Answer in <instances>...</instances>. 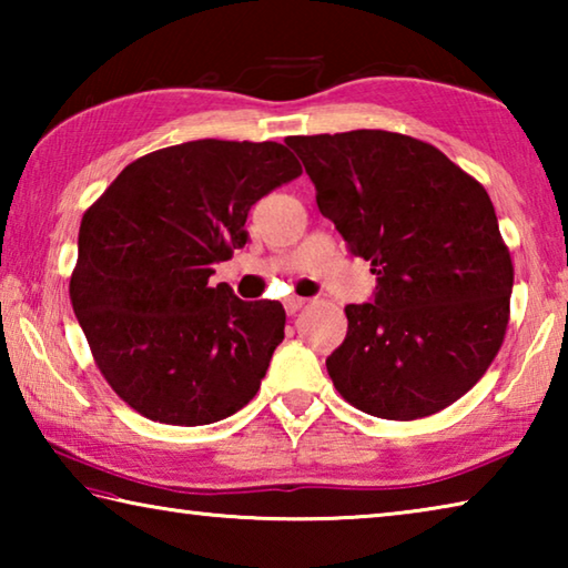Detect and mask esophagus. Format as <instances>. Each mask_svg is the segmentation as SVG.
<instances>
[{
  "instance_id": "obj_1",
  "label": "esophagus",
  "mask_w": 568,
  "mask_h": 568,
  "mask_svg": "<svg viewBox=\"0 0 568 568\" xmlns=\"http://www.w3.org/2000/svg\"><path fill=\"white\" fill-rule=\"evenodd\" d=\"M305 303H307L305 297H297V295L287 297V301H285V311H287V315H295L297 311H301V307H303Z\"/></svg>"
}]
</instances>
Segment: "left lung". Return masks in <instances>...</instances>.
<instances>
[{
    "label": "left lung",
    "mask_w": 568,
    "mask_h": 568,
    "mask_svg": "<svg viewBox=\"0 0 568 568\" xmlns=\"http://www.w3.org/2000/svg\"><path fill=\"white\" fill-rule=\"evenodd\" d=\"M285 145L378 281L373 303L345 305L348 335L325 361L333 386L388 420L444 410L476 386L506 335L514 265L491 197L408 134H297Z\"/></svg>",
    "instance_id": "1"
}]
</instances>
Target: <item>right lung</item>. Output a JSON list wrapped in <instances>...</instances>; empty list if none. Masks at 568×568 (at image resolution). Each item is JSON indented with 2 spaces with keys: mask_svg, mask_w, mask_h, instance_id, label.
I'll list each match as a JSON object with an SVG mask.
<instances>
[{
  "mask_svg": "<svg viewBox=\"0 0 568 568\" xmlns=\"http://www.w3.org/2000/svg\"><path fill=\"white\" fill-rule=\"evenodd\" d=\"M301 172L281 142L195 140L130 162L88 207L70 297L94 363L130 408L207 426L253 400L285 311L207 281L247 243L250 207Z\"/></svg>",
  "mask_w": 568,
  "mask_h": 568,
  "instance_id": "right-lung-1",
  "label": "right lung"
}]
</instances>
